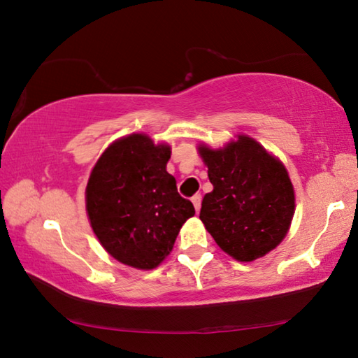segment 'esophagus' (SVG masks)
Masks as SVG:
<instances>
[{
	"label": "esophagus",
	"instance_id": "esophagus-1",
	"mask_svg": "<svg viewBox=\"0 0 358 358\" xmlns=\"http://www.w3.org/2000/svg\"><path fill=\"white\" fill-rule=\"evenodd\" d=\"M191 200H192V203H194V208H196V211L199 213L200 211V205H201V196H200V194H196V196H194Z\"/></svg>",
	"mask_w": 358,
	"mask_h": 358
}]
</instances>
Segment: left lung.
I'll return each instance as SVG.
<instances>
[{
  "label": "left lung",
  "instance_id": "8db88e82",
  "mask_svg": "<svg viewBox=\"0 0 358 358\" xmlns=\"http://www.w3.org/2000/svg\"><path fill=\"white\" fill-rule=\"evenodd\" d=\"M213 191L200 220L224 252L253 262L282 243L294 214V189L280 161L257 141L239 136L219 150L199 147Z\"/></svg>",
  "mask_w": 358,
  "mask_h": 358
}]
</instances>
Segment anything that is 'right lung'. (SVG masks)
<instances>
[{
  "mask_svg": "<svg viewBox=\"0 0 358 358\" xmlns=\"http://www.w3.org/2000/svg\"><path fill=\"white\" fill-rule=\"evenodd\" d=\"M171 147L129 134L96 161L86 187V210L101 245L120 263L153 269L171 253L178 231L196 214L166 171Z\"/></svg>",
  "mask_w": 358,
  "mask_h": 358,
  "instance_id": "1",
  "label": "right lung"
}]
</instances>
